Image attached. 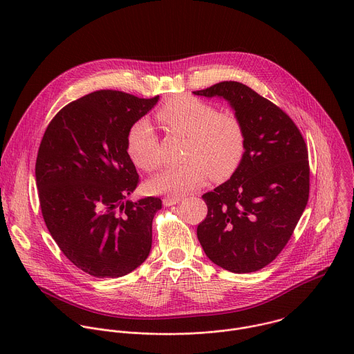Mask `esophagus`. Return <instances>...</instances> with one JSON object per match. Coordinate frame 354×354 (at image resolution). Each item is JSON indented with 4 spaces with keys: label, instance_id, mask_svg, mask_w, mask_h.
<instances>
[{
    "label": "esophagus",
    "instance_id": "obj_1",
    "mask_svg": "<svg viewBox=\"0 0 354 354\" xmlns=\"http://www.w3.org/2000/svg\"><path fill=\"white\" fill-rule=\"evenodd\" d=\"M182 196H174V194H168L164 197V206H174L182 200Z\"/></svg>",
    "mask_w": 354,
    "mask_h": 354
}]
</instances>
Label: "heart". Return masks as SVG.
<instances>
[{
	"instance_id": "b5f03b06",
	"label": "heart",
	"mask_w": 354,
	"mask_h": 354,
	"mask_svg": "<svg viewBox=\"0 0 354 354\" xmlns=\"http://www.w3.org/2000/svg\"><path fill=\"white\" fill-rule=\"evenodd\" d=\"M157 119L169 134L186 137V161L149 179L151 192L182 194L203 183L209 175L223 180L239 168L246 151V131L235 113L218 112L193 96H176L158 109ZM158 147V137L147 119L130 127L127 153L138 169L148 172L160 165Z\"/></svg>"
}]
</instances>
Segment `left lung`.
Returning a JSON list of instances; mask_svg holds the SVG:
<instances>
[{
	"mask_svg": "<svg viewBox=\"0 0 354 354\" xmlns=\"http://www.w3.org/2000/svg\"><path fill=\"white\" fill-rule=\"evenodd\" d=\"M193 93L227 99L246 131L239 168L201 196L207 216L197 225V238L220 268L232 273L261 270L287 245L307 206V144L283 109L242 82L223 81Z\"/></svg>",
	"mask_w": 354,
	"mask_h": 354,
	"instance_id": "1",
	"label": "left lung"
}]
</instances>
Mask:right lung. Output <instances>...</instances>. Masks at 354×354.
<instances>
[{
	"mask_svg": "<svg viewBox=\"0 0 354 354\" xmlns=\"http://www.w3.org/2000/svg\"><path fill=\"white\" fill-rule=\"evenodd\" d=\"M158 97L88 93L66 105L40 141L35 174L43 220L64 257L93 277H122L149 254L162 200H127L140 183L127 133Z\"/></svg>",
	"mask_w": 354,
	"mask_h": 354,
	"instance_id": "1",
	"label": "right lung"
}]
</instances>
